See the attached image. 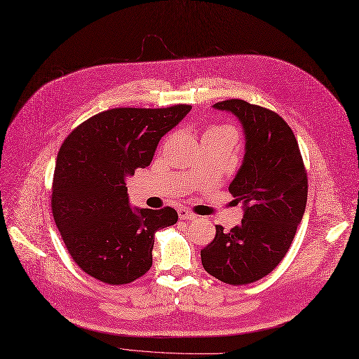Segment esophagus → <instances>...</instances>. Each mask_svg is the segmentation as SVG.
Listing matches in <instances>:
<instances>
[{"label": "esophagus", "mask_w": 359, "mask_h": 359, "mask_svg": "<svg viewBox=\"0 0 359 359\" xmlns=\"http://www.w3.org/2000/svg\"><path fill=\"white\" fill-rule=\"evenodd\" d=\"M179 218L184 219V221H194V219H196V215L191 211H187L186 208H180L179 210Z\"/></svg>", "instance_id": "esophagus-1"}]
</instances>
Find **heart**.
Wrapping results in <instances>:
<instances>
[{
	"mask_svg": "<svg viewBox=\"0 0 359 359\" xmlns=\"http://www.w3.org/2000/svg\"><path fill=\"white\" fill-rule=\"evenodd\" d=\"M222 129H230V128H224V126H211V128H208V130H206V132H215V130H222Z\"/></svg>",
	"mask_w": 359,
	"mask_h": 359,
	"instance_id": "b5f03b06",
	"label": "heart"
}]
</instances>
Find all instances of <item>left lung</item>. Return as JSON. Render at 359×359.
<instances>
[{
	"label": "left lung",
	"instance_id": "1",
	"mask_svg": "<svg viewBox=\"0 0 359 359\" xmlns=\"http://www.w3.org/2000/svg\"><path fill=\"white\" fill-rule=\"evenodd\" d=\"M238 118L246 154L229 191L243 202L240 225L217 233L201 250L203 269L230 285H246L269 275L285 257L303 219L309 179L290 125L278 113L240 99L214 104Z\"/></svg>",
	"mask_w": 359,
	"mask_h": 359
}]
</instances>
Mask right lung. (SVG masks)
<instances>
[{"label":"right lung","instance_id":"obj_1","mask_svg":"<svg viewBox=\"0 0 359 359\" xmlns=\"http://www.w3.org/2000/svg\"><path fill=\"white\" fill-rule=\"evenodd\" d=\"M116 107L91 116L62 142L52 183V214L74 262L109 285L153 265L154 236L177 222L176 210H132L125 177L149 165L161 137L191 111Z\"/></svg>","mask_w":359,"mask_h":359}]
</instances>
